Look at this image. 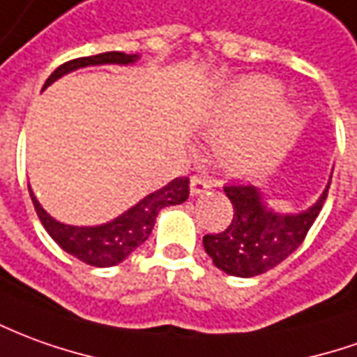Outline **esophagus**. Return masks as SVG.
<instances>
[{"label":"esophagus","mask_w":357,"mask_h":357,"mask_svg":"<svg viewBox=\"0 0 357 357\" xmlns=\"http://www.w3.org/2000/svg\"><path fill=\"white\" fill-rule=\"evenodd\" d=\"M208 188H210V181L204 174H192V178H190V194L192 196L206 192Z\"/></svg>","instance_id":"esophagus-1"}]
</instances>
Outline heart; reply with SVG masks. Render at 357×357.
<instances>
[{"instance_id": "obj_1", "label": "heart", "mask_w": 357, "mask_h": 357, "mask_svg": "<svg viewBox=\"0 0 357 357\" xmlns=\"http://www.w3.org/2000/svg\"><path fill=\"white\" fill-rule=\"evenodd\" d=\"M278 93L280 85L276 81L250 75L229 85L213 102L208 116V126L213 132L229 130L261 110L257 117L250 118L225 139L223 157L231 169L255 171L266 167L291 144L297 132L296 112L286 102L269 105Z\"/></svg>"}]
</instances>
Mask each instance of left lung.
I'll list each match as a JSON object with an SVG mask.
<instances>
[{
    "label": "left lung",
    "instance_id": "1",
    "mask_svg": "<svg viewBox=\"0 0 357 357\" xmlns=\"http://www.w3.org/2000/svg\"><path fill=\"white\" fill-rule=\"evenodd\" d=\"M328 186L314 206L289 215L268 210L252 184L223 186V192L233 204V220L225 231L204 235V249L213 264L231 276L264 274L284 262L305 241L328 196Z\"/></svg>",
    "mask_w": 357,
    "mask_h": 357
}]
</instances>
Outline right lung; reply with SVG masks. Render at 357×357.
Instances as JSON below:
<instances>
[{
	"mask_svg": "<svg viewBox=\"0 0 357 357\" xmlns=\"http://www.w3.org/2000/svg\"><path fill=\"white\" fill-rule=\"evenodd\" d=\"M136 60V54L132 56V54H124V52H102L97 56L75 58V60L61 63L58 70H54V73L44 83V89L56 79H60L61 75L77 70V68L99 66V63H132ZM188 184H190L188 176H176L167 186L146 196L142 202H137L134 208H130L120 218L108 221L105 225H97V227L63 225L43 210V206L38 204L31 186H29V194L34 204V210L38 213V220L43 221L44 229L48 231V235L60 245L61 249L89 266L108 268L116 266L118 262H122L142 243H146L149 233L153 229L155 218H157L159 210L165 206L183 204L190 194Z\"/></svg>",
	"mask_w": 357,
	"mask_h": 357,
	"instance_id": "1",
	"label": "right lung"
}]
</instances>
